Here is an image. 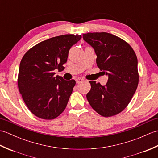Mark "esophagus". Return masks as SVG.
<instances>
[{
    "instance_id": "1",
    "label": "esophagus",
    "mask_w": 158,
    "mask_h": 158,
    "mask_svg": "<svg viewBox=\"0 0 158 158\" xmlns=\"http://www.w3.org/2000/svg\"><path fill=\"white\" fill-rule=\"evenodd\" d=\"M75 81H76V83H79L81 82V81H83V79L79 78V77H78V78H77V79H75Z\"/></svg>"
}]
</instances>
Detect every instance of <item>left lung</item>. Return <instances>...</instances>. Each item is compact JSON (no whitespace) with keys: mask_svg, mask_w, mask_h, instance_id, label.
<instances>
[{"mask_svg":"<svg viewBox=\"0 0 158 158\" xmlns=\"http://www.w3.org/2000/svg\"><path fill=\"white\" fill-rule=\"evenodd\" d=\"M83 38L94 49L97 66L109 77L105 86L89 81L87 99L100 115H115L128 105L139 84L136 53L127 42L110 33L88 32Z\"/></svg>","mask_w":158,"mask_h":158,"instance_id":"obj_1","label":"left lung"}]
</instances>
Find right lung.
Segmentation results:
<instances>
[{
	"instance_id": "add662e5",
	"label": "right lung",
	"mask_w": 158,
	"mask_h": 158,
	"mask_svg": "<svg viewBox=\"0 0 158 158\" xmlns=\"http://www.w3.org/2000/svg\"><path fill=\"white\" fill-rule=\"evenodd\" d=\"M81 39V35L55 36L32 47L23 56L19 91L29 110L39 118L53 119L64 110L76 82L55 77V70L64 69L70 48Z\"/></svg>"
}]
</instances>
